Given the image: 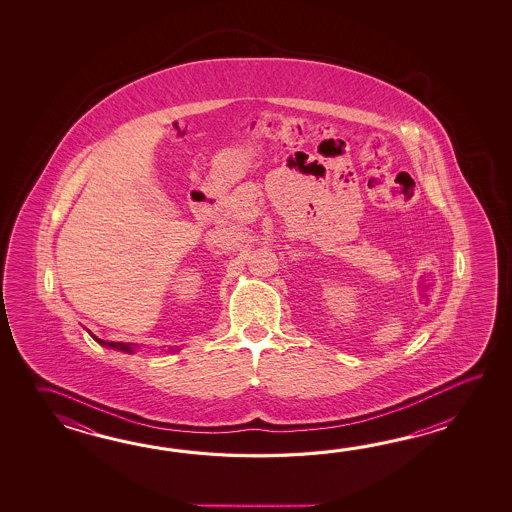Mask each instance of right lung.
<instances>
[{
	"instance_id": "1",
	"label": "right lung",
	"mask_w": 512,
	"mask_h": 512,
	"mask_svg": "<svg viewBox=\"0 0 512 512\" xmlns=\"http://www.w3.org/2000/svg\"><path fill=\"white\" fill-rule=\"evenodd\" d=\"M91 337L95 338L100 346H106V348L119 349V351H126V353H133V351H135V346H131V344H124V342H106V340H100V338L95 337V335H91Z\"/></svg>"
}]
</instances>
